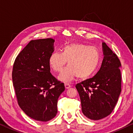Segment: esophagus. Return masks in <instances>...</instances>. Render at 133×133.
Instances as JSON below:
<instances>
[{"instance_id": "34e87169", "label": "esophagus", "mask_w": 133, "mask_h": 133, "mask_svg": "<svg viewBox=\"0 0 133 133\" xmlns=\"http://www.w3.org/2000/svg\"><path fill=\"white\" fill-rule=\"evenodd\" d=\"M64 86H65V88L66 89H69V88H70L71 87V86L70 84L67 83H64Z\"/></svg>"}]
</instances>
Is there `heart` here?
<instances>
[{
	"mask_svg": "<svg viewBox=\"0 0 133 133\" xmlns=\"http://www.w3.org/2000/svg\"><path fill=\"white\" fill-rule=\"evenodd\" d=\"M67 62L69 66L58 77L59 81L63 82H70L76 76L81 79L91 76L99 63L100 54L95 48L73 43L65 45L62 53H52L48 60L50 68L56 73L62 70Z\"/></svg>",
	"mask_w": 133,
	"mask_h": 133,
	"instance_id": "1",
	"label": "heart"
}]
</instances>
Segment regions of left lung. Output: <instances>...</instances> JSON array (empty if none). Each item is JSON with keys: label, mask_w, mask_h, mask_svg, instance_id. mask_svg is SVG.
<instances>
[{"label": "left lung", "mask_w": 133, "mask_h": 133, "mask_svg": "<svg viewBox=\"0 0 133 133\" xmlns=\"http://www.w3.org/2000/svg\"><path fill=\"white\" fill-rule=\"evenodd\" d=\"M101 67L90 79L76 85L82 112L92 120H99L112 112L121 92V63L117 56L102 42Z\"/></svg>", "instance_id": "left-lung-1"}]
</instances>
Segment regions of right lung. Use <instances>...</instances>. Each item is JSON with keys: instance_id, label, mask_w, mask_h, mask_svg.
I'll return each mask as SVG.
<instances>
[{"instance_id": "obj_1", "label": "right lung", "mask_w": 133, "mask_h": 133, "mask_svg": "<svg viewBox=\"0 0 133 133\" xmlns=\"http://www.w3.org/2000/svg\"><path fill=\"white\" fill-rule=\"evenodd\" d=\"M54 39L31 40L15 60L12 81L19 106L31 118L48 121L57 113L58 97L65 89L51 73L49 57Z\"/></svg>"}]
</instances>
